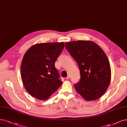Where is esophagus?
I'll list each match as a JSON object with an SVG mask.
<instances>
[{"label":"esophagus","instance_id":"34e87169","mask_svg":"<svg viewBox=\"0 0 127 127\" xmlns=\"http://www.w3.org/2000/svg\"><path fill=\"white\" fill-rule=\"evenodd\" d=\"M69 78H70V76L69 75H68L66 77V79H68Z\"/></svg>","mask_w":127,"mask_h":127}]
</instances>
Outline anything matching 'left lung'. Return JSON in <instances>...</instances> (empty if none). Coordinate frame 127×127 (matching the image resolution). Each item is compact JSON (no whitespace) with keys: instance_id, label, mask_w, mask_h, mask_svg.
<instances>
[{"instance_id":"8db88e82","label":"left lung","mask_w":127,"mask_h":127,"mask_svg":"<svg viewBox=\"0 0 127 127\" xmlns=\"http://www.w3.org/2000/svg\"><path fill=\"white\" fill-rule=\"evenodd\" d=\"M65 47L80 71V82L74 85L76 91L87 101L98 99L104 94L111 81L110 65L104 51L90 40L67 42Z\"/></svg>"}]
</instances>
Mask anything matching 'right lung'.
I'll return each instance as SVG.
<instances>
[{
    "instance_id": "right-lung-1",
    "label": "right lung",
    "mask_w": 127,
    "mask_h": 127,
    "mask_svg": "<svg viewBox=\"0 0 127 127\" xmlns=\"http://www.w3.org/2000/svg\"><path fill=\"white\" fill-rule=\"evenodd\" d=\"M64 46L63 42L37 43L25 54L21 76L25 89L32 97L45 100L62 84L55 62Z\"/></svg>"
}]
</instances>
